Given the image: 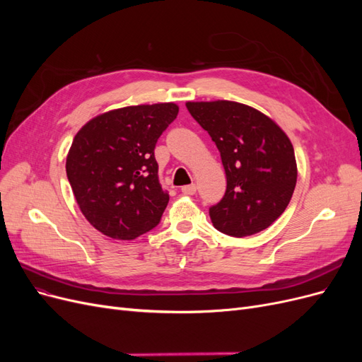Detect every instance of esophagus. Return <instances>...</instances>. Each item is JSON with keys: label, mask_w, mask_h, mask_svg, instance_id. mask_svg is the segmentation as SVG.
I'll return each mask as SVG.
<instances>
[{"label": "esophagus", "mask_w": 362, "mask_h": 362, "mask_svg": "<svg viewBox=\"0 0 362 362\" xmlns=\"http://www.w3.org/2000/svg\"><path fill=\"white\" fill-rule=\"evenodd\" d=\"M181 192H182L184 194H194V193H196V185H194V184L184 185V187H181Z\"/></svg>", "instance_id": "1"}]
</instances>
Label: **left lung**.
<instances>
[{
	"instance_id": "1",
	"label": "left lung",
	"mask_w": 362,
	"mask_h": 362,
	"mask_svg": "<svg viewBox=\"0 0 362 362\" xmlns=\"http://www.w3.org/2000/svg\"><path fill=\"white\" fill-rule=\"evenodd\" d=\"M185 107L216 144L226 175L223 199L210 208L213 225L233 237L269 228L286 211L298 181L288 136L242 103L189 101Z\"/></svg>"
}]
</instances>
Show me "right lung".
Masks as SVG:
<instances>
[{"mask_svg": "<svg viewBox=\"0 0 362 362\" xmlns=\"http://www.w3.org/2000/svg\"><path fill=\"white\" fill-rule=\"evenodd\" d=\"M175 103L140 104L92 117L75 134L66 175L83 216L116 240H134L160 222L169 202L154 149L177 117Z\"/></svg>", "mask_w": 362, "mask_h": 362, "instance_id": "right-lung-1", "label": "right lung"}]
</instances>
